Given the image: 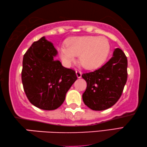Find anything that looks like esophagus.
<instances>
[{
    "label": "esophagus",
    "instance_id": "34e87169",
    "mask_svg": "<svg viewBox=\"0 0 147 147\" xmlns=\"http://www.w3.org/2000/svg\"><path fill=\"white\" fill-rule=\"evenodd\" d=\"M76 76H77V77H78V78H81V76H82V73H81L80 71L76 70Z\"/></svg>",
    "mask_w": 147,
    "mask_h": 147
}]
</instances>
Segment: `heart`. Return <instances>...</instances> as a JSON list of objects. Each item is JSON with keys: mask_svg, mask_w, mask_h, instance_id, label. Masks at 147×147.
I'll use <instances>...</instances> for the list:
<instances>
[{"mask_svg": "<svg viewBox=\"0 0 147 147\" xmlns=\"http://www.w3.org/2000/svg\"><path fill=\"white\" fill-rule=\"evenodd\" d=\"M61 59L68 66L76 61L80 55L79 61L86 69L100 66L106 61L110 51V45L103 36H83L71 38L59 49Z\"/></svg>", "mask_w": 147, "mask_h": 147, "instance_id": "obj_1", "label": "heart"}]
</instances>
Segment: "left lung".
Listing matches in <instances>:
<instances>
[{"mask_svg":"<svg viewBox=\"0 0 147 147\" xmlns=\"http://www.w3.org/2000/svg\"><path fill=\"white\" fill-rule=\"evenodd\" d=\"M128 61L119 48L113 57L96 70L83 74L87 83L83 94V102L90 109L102 111L112 107L121 96L127 81Z\"/></svg>","mask_w":147,"mask_h":147,"instance_id":"left-lung-1","label":"left lung"}]
</instances>
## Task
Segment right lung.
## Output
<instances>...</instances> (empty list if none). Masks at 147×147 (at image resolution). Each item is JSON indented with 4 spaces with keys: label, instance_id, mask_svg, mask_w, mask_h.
Returning a JSON list of instances; mask_svg holds the SVG:
<instances>
[{
    "label": "right lung",
    "instance_id": "add662e5",
    "mask_svg": "<svg viewBox=\"0 0 147 147\" xmlns=\"http://www.w3.org/2000/svg\"><path fill=\"white\" fill-rule=\"evenodd\" d=\"M58 54L45 36L34 42L24 55L21 79L28 100L36 107L54 110L63 103L77 79L75 71L54 59Z\"/></svg>",
    "mask_w": 147,
    "mask_h": 147
}]
</instances>
